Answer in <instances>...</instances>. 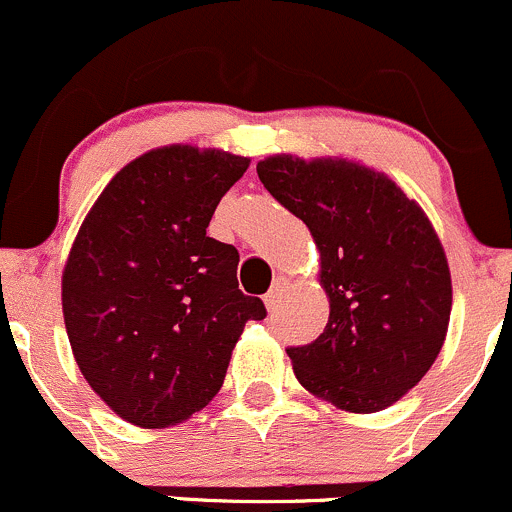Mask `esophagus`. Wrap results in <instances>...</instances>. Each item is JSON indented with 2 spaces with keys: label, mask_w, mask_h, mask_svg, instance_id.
Returning <instances> with one entry per match:
<instances>
[{
  "label": "esophagus",
  "mask_w": 512,
  "mask_h": 512,
  "mask_svg": "<svg viewBox=\"0 0 512 512\" xmlns=\"http://www.w3.org/2000/svg\"><path fill=\"white\" fill-rule=\"evenodd\" d=\"M287 284H289V282H287V279H284V277H277V279H274L272 289H270V292H267V297H265L267 309L274 311V309H277L279 304H282L284 292H287Z\"/></svg>",
  "instance_id": "esophagus-1"
}]
</instances>
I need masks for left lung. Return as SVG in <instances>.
<instances>
[{
	"mask_svg": "<svg viewBox=\"0 0 512 512\" xmlns=\"http://www.w3.org/2000/svg\"><path fill=\"white\" fill-rule=\"evenodd\" d=\"M257 176L309 228L331 306L314 343L287 348L294 375L338 410H385L444 346L451 274L437 230L395 181L358 161L274 154Z\"/></svg>",
	"mask_w": 512,
	"mask_h": 512,
	"instance_id": "1",
	"label": "left lung"
}]
</instances>
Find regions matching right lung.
I'll return each instance as SVG.
<instances>
[{
    "label": "right lung",
    "mask_w": 512,
    "mask_h": 512,
    "mask_svg": "<svg viewBox=\"0 0 512 512\" xmlns=\"http://www.w3.org/2000/svg\"><path fill=\"white\" fill-rule=\"evenodd\" d=\"M247 166L223 149H152L117 171L75 235L61 282L68 341L125 422L161 429L203 410L242 328L267 316L238 289V250L206 235Z\"/></svg>",
    "instance_id": "right-lung-1"
}]
</instances>
